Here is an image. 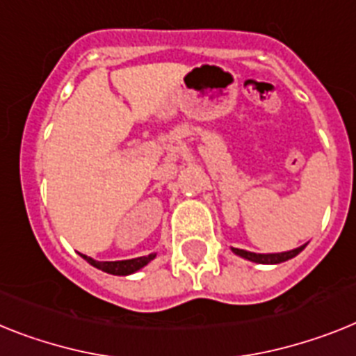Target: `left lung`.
I'll list each match as a JSON object with an SVG mask.
<instances>
[{"mask_svg":"<svg viewBox=\"0 0 356 356\" xmlns=\"http://www.w3.org/2000/svg\"><path fill=\"white\" fill-rule=\"evenodd\" d=\"M306 244L300 248H295V250H289V252H282V253H253V252H246V250H238V248H232V252L235 255L243 257V259H248V261L252 262H259V264H280V262L289 261V259H293L297 257L298 253L302 252Z\"/></svg>","mask_w":356,"mask_h":356,"instance_id":"1","label":"left lung"}]
</instances>
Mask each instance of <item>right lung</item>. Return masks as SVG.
<instances>
[{"instance_id":"1","label":"right lung","mask_w":356,"mask_h":356,"mask_svg":"<svg viewBox=\"0 0 356 356\" xmlns=\"http://www.w3.org/2000/svg\"><path fill=\"white\" fill-rule=\"evenodd\" d=\"M81 257L85 259L88 264H92L94 268L97 270L104 271V273H110V275H130V273H136L139 271L141 268H145L146 264L150 261L155 259V253H150V255H145V257H137V259H130V261H113V262H99V261H94L90 257L83 255Z\"/></svg>"}]
</instances>
